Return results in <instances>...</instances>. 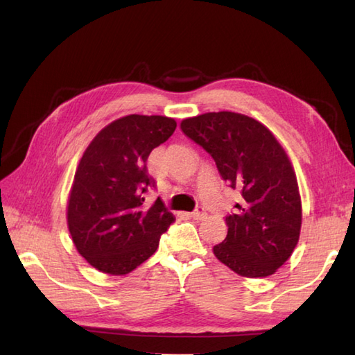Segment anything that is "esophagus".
Returning a JSON list of instances; mask_svg holds the SVG:
<instances>
[{"instance_id":"1","label":"esophagus","mask_w":355,"mask_h":355,"mask_svg":"<svg viewBox=\"0 0 355 355\" xmlns=\"http://www.w3.org/2000/svg\"><path fill=\"white\" fill-rule=\"evenodd\" d=\"M191 216L193 218V220H205V218L207 216V214H206V210H205V207H197L193 210V212L191 214Z\"/></svg>"}]
</instances>
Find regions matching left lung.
Segmentation results:
<instances>
[{"label": "left lung", "instance_id": "obj_1", "mask_svg": "<svg viewBox=\"0 0 355 355\" xmlns=\"http://www.w3.org/2000/svg\"><path fill=\"white\" fill-rule=\"evenodd\" d=\"M182 131L241 195L225 216L227 236L214 247L215 256L241 276L273 275L291 256L302 224L296 173L285 150L258 120L238 112L184 119Z\"/></svg>", "mask_w": 355, "mask_h": 355}]
</instances>
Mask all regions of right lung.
<instances>
[{
  "instance_id": "obj_1",
  "label": "right lung",
  "mask_w": 355,
  "mask_h": 355,
  "mask_svg": "<svg viewBox=\"0 0 355 355\" xmlns=\"http://www.w3.org/2000/svg\"><path fill=\"white\" fill-rule=\"evenodd\" d=\"M173 119L131 114L105 126L82 155L67 209L78 252L102 273L126 275L150 258L175 221L163 201L145 205L155 180L150 150L175 131Z\"/></svg>"
}]
</instances>
